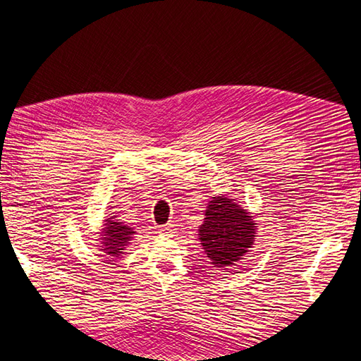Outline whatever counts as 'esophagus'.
<instances>
[{
  "mask_svg": "<svg viewBox=\"0 0 361 361\" xmlns=\"http://www.w3.org/2000/svg\"><path fill=\"white\" fill-rule=\"evenodd\" d=\"M159 232L162 235H169V233H173L174 232V227L171 224H166V226H161L159 227Z\"/></svg>",
  "mask_w": 361,
  "mask_h": 361,
  "instance_id": "34e87169",
  "label": "esophagus"
}]
</instances>
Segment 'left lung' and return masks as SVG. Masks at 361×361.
<instances>
[{
  "label": "left lung",
  "instance_id": "1",
  "mask_svg": "<svg viewBox=\"0 0 361 361\" xmlns=\"http://www.w3.org/2000/svg\"><path fill=\"white\" fill-rule=\"evenodd\" d=\"M204 216L199 239L211 264L224 268L243 259L256 236V224L251 215L231 199L214 197L207 204Z\"/></svg>",
  "mask_w": 361,
  "mask_h": 361
}]
</instances>
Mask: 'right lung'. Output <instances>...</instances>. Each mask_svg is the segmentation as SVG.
Here are the masks:
<instances>
[{"label":"right lung","instance_id":"1","mask_svg":"<svg viewBox=\"0 0 361 361\" xmlns=\"http://www.w3.org/2000/svg\"><path fill=\"white\" fill-rule=\"evenodd\" d=\"M106 227L104 228V247L102 250L110 256H120L123 253L126 244H129L130 238L135 233L133 228L123 226L122 223L113 221L111 218H106Z\"/></svg>","mask_w":361,"mask_h":361}]
</instances>
